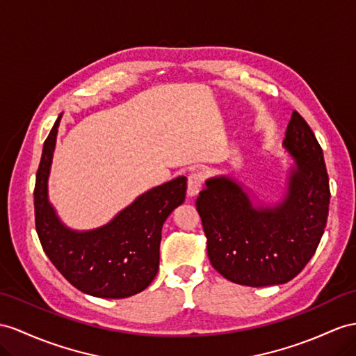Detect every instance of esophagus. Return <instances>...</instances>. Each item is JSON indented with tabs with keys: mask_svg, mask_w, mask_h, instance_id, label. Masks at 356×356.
Instances as JSON below:
<instances>
[{
	"mask_svg": "<svg viewBox=\"0 0 356 356\" xmlns=\"http://www.w3.org/2000/svg\"><path fill=\"white\" fill-rule=\"evenodd\" d=\"M203 181H204L203 172H200V171L191 172V175L188 176V195H189V197L198 195L200 191H202Z\"/></svg>",
	"mask_w": 356,
	"mask_h": 356,
	"instance_id": "esophagus-1",
	"label": "esophagus"
}]
</instances>
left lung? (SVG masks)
I'll return each mask as SVG.
<instances>
[{
	"instance_id": "obj_1",
	"label": "left lung",
	"mask_w": 356,
	"mask_h": 356,
	"mask_svg": "<svg viewBox=\"0 0 356 356\" xmlns=\"http://www.w3.org/2000/svg\"><path fill=\"white\" fill-rule=\"evenodd\" d=\"M295 159L287 193L275 206H256L238 180H206L197 211L212 266L250 287L284 284L314 256L330 211V177L312 127L291 113L282 141Z\"/></svg>"
}]
</instances>
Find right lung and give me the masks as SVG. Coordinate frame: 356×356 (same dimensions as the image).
I'll use <instances>...</instances> for the list:
<instances>
[{
  "label": "right lung",
  "mask_w": 356,
  "mask_h": 356,
  "mask_svg": "<svg viewBox=\"0 0 356 356\" xmlns=\"http://www.w3.org/2000/svg\"><path fill=\"white\" fill-rule=\"evenodd\" d=\"M60 118L44 140L35 175V230L42 248L61 275L83 293L108 299L140 293L156 277L162 225L185 202L186 177H176L141 194L99 229L72 230L60 221L48 200Z\"/></svg>",
  "instance_id": "right-lung-1"
}]
</instances>
